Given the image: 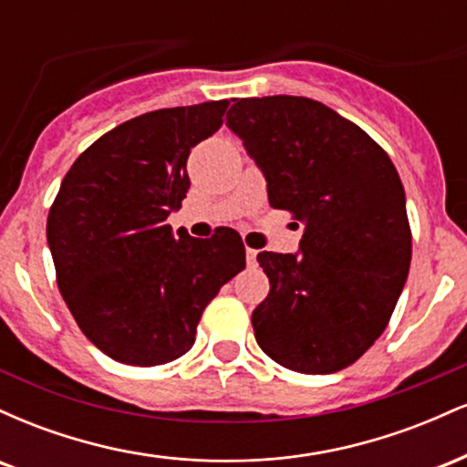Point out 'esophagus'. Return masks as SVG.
Wrapping results in <instances>:
<instances>
[{"label": "esophagus", "instance_id": "obj_1", "mask_svg": "<svg viewBox=\"0 0 467 467\" xmlns=\"http://www.w3.org/2000/svg\"><path fill=\"white\" fill-rule=\"evenodd\" d=\"M245 259H248V265H254L256 264V250H252V248L245 250Z\"/></svg>", "mask_w": 467, "mask_h": 467}]
</instances>
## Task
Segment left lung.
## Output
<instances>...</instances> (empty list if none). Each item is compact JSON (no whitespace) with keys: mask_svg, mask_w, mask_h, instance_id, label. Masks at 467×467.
Listing matches in <instances>:
<instances>
[{"mask_svg":"<svg viewBox=\"0 0 467 467\" xmlns=\"http://www.w3.org/2000/svg\"><path fill=\"white\" fill-rule=\"evenodd\" d=\"M226 125L264 171L270 206L305 223L301 254H256L270 278L252 312L256 342L292 371L347 368L387 329L409 276L398 169L356 122L305 96L234 99Z\"/></svg>","mask_w":467,"mask_h":467,"instance_id":"8db88e82","label":"left lung"}]
</instances>
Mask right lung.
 Returning a JSON list of instances; mask_svg holds the SVG:
<instances>
[{
    "label": "right lung",
    "instance_id": "right-lung-1",
    "mask_svg": "<svg viewBox=\"0 0 467 467\" xmlns=\"http://www.w3.org/2000/svg\"><path fill=\"white\" fill-rule=\"evenodd\" d=\"M228 105L131 118L89 144L61 182L46 228L57 283L80 331L111 360H178L206 305L245 267L237 230L175 239L166 223L191 186V149L223 125Z\"/></svg>",
    "mask_w": 467,
    "mask_h": 467
}]
</instances>
